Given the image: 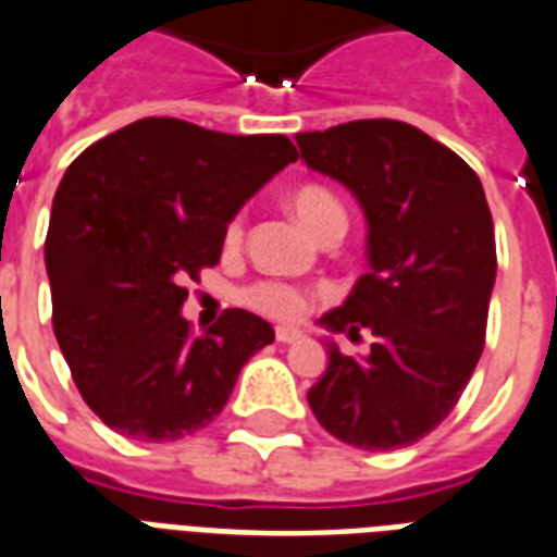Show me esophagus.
Returning <instances> with one entry per match:
<instances>
[{
	"mask_svg": "<svg viewBox=\"0 0 557 557\" xmlns=\"http://www.w3.org/2000/svg\"><path fill=\"white\" fill-rule=\"evenodd\" d=\"M274 336H277V342H283V345H295V342H300V331H295V327H277Z\"/></svg>",
	"mask_w": 557,
	"mask_h": 557,
	"instance_id": "esophagus-1",
	"label": "esophagus"
}]
</instances>
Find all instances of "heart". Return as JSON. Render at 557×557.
Instances as JSON below:
<instances>
[{
  "label": "heart",
  "instance_id": "heart-1",
  "mask_svg": "<svg viewBox=\"0 0 557 557\" xmlns=\"http://www.w3.org/2000/svg\"><path fill=\"white\" fill-rule=\"evenodd\" d=\"M289 206L292 212L300 218V224L307 226V230H312V233H319L321 226L327 224L331 218H345V209H342L339 200H336L327 188H321V185H300V188H295L289 197ZM242 236H245V212H238V215L230 218L224 242L233 247L242 242ZM242 300H245L250 310L283 321L300 319L304 312L310 310L307 292L300 289V286H295V283H283V280H257V283H250V286L242 292Z\"/></svg>",
  "mask_w": 557,
  "mask_h": 557
}]
</instances>
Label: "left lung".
I'll return each mask as SVG.
<instances>
[{
  "mask_svg": "<svg viewBox=\"0 0 557 557\" xmlns=\"http://www.w3.org/2000/svg\"><path fill=\"white\" fill-rule=\"evenodd\" d=\"M300 159L348 185L369 221V274L321 324L372 333L366 357L327 342L307 393L321 428L393 451L431 434L467 389L487 336L496 236L481 180L457 152L401 121L298 132Z\"/></svg>",
  "mask_w": 557,
  "mask_h": 557,
  "instance_id": "left-lung-1",
  "label": "left lung"
}]
</instances>
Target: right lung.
<instances>
[{"mask_svg": "<svg viewBox=\"0 0 557 557\" xmlns=\"http://www.w3.org/2000/svg\"><path fill=\"white\" fill-rule=\"evenodd\" d=\"M298 159L286 135H224L144 117L90 144L49 215L52 331L102 422L144 443L197 434L274 327L224 310L197 336L188 283L218 265L230 218Z\"/></svg>", "mask_w": 557, "mask_h": 557, "instance_id": "1", "label": "right lung"}]
</instances>
